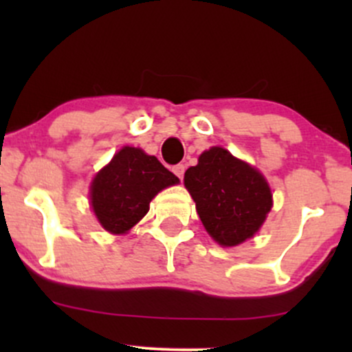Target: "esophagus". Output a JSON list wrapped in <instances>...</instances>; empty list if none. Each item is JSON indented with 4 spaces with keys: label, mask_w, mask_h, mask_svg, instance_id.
<instances>
[{
    "label": "esophagus",
    "mask_w": 352,
    "mask_h": 352,
    "mask_svg": "<svg viewBox=\"0 0 352 352\" xmlns=\"http://www.w3.org/2000/svg\"><path fill=\"white\" fill-rule=\"evenodd\" d=\"M172 170H173V173H175L177 177H179L180 180L184 179V173H185V165H184V164H179V165H175V167H173Z\"/></svg>",
    "instance_id": "1"
}]
</instances>
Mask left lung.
<instances>
[{
    "mask_svg": "<svg viewBox=\"0 0 352 352\" xmlns=\"http://www.w3.org/2000/svg\"><path fill=\"white\" fill-rule=\"evenodd\" d=\"M184 182L201 223L221 246L252 238L272 210V192L263 175L221 147L201 153Z\"/></svg>",
    "mask_w": 352,
    "mask_h": 352,
    "instance_id": "obj_1",
    "label": "left lung"
}]
</instances>
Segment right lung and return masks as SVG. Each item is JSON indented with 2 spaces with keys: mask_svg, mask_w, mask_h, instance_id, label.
I'll use <instances>...</instances> for the list:
<instances>
[{
  "mask_svg": "<svg viewBox=\"0 0 352 352\" xmlns=\"http://www.w3.org/2000/svg\"><path fill=\"white\" fill-rule=\"evenodd\" d=\"M179 179L153 155L124 147L96 175L91 204L99 223L111 233H125L148 212L151 200Z\"/></svg>",
  "mask_w": 352,
  "mask_h": 352,
  "instance_id": "right-lung-1",
  "label": "right lung"
}]
</instances>
